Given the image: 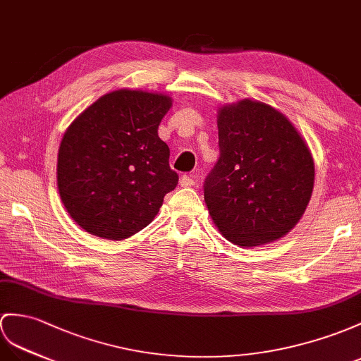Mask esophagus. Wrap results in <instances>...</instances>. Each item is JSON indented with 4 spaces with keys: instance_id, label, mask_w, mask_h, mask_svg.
Instances as JSON below:
<instances>
[{
    "instance_id": "obj_1",
    "label": "esophagus",
    "mask_w": 361,
    "mask_h": 361,
    "mask_svg": "<svg viewBox=\"0 0 361 361\" xmlns=\"http://www.w3.org/2000/svg\"><path fill=\"white\" fill-rule=\"evenodd\" d=\"M180 185H182V187H192V185H196L195 176H191V174H183V176H180Z\"/></svg>"
}]
</instances>
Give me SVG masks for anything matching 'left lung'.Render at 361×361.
Wrapping results in <instances>:
<instances>
[{"instance_id": "8db88e82", "label": "left lung", "mask_w": 361, "mask_h": 361, "mask_svg": "<svg viewBox=\"0 0 361 361\" xmlns=\"http://www.w3.org/2000/svg\"><path fill=\"white\" fill-rule=\"evenodd\" d=\"M217 127L221 154L204 183L211 219L239 247L280 239L310 204V148L282 113L257 101L221 109Z\"/></svg>"}]
</instances>
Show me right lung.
<instances>
[{
  "mask_svg": "<svg viewBox=\"0 0 361 361\" xmlns=\"http://www.w3.org/2000/svg\"><path fill=\"white\" fill-rule=\"evenodd\" d=\"M165 94L116 90L70 124L58 153V190L68 214L93 235L122 240L150 224L178 185L157 136Z\"/></svg>",
  "mask_w": 361,
  "mask_h": 361,
  "instance_id": "obj_1",
  "label": "right lung"
}]
</instances>
